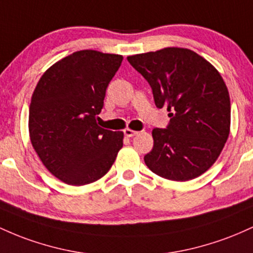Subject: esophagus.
Masks as SVG:
<instances>
[{"label":"esophagus","mask_w":253,"mask_h":253,"mask_svg":"<svg viewBox=\"0 0 253 253\" xmlns=\"http://www.w3.org/2000/svg\"><path fill=\"white\" fill-rule=\"evenodd\" d=\"M124 135H126V137H134L135 135H137V131H134V130L131 129H126L124 130Z\"/></svg>","instance_id":"1"}]
</instances>
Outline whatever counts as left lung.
Segmentation results:
<instances>
[{
    "instance_id": "8db88e82",
    "label": "left lung",
    "mask_w": 253,
    "mask_h": 253,
    "mask_svg": "<svg viewBox=\"0 0 253 253\" xmlns=\"http://www.w3.org/2000/svg\"><path fill=\"white\" fill-rule=\"evenodd\" d=\"M148 81L157 107H166V129H153L144 163L169 180L197 178L216 161L231 126V100L220 73L189 49L166 47L129 56Z\"/></svg>"
}]
</instances>
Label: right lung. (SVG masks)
I'll list each match as a JSON object with an SVG mask.
<instances>
[{"instance_id": "1", "label": "right lung", "mask_w": 253, "mask_h": 253, "mask_svg": "<svg viewBox=\"0 0 253 253\" xmlns=\"http://www.w3.org/2000/svg\"><path fill=\"white\" fill-rule=\"evenodd\" d=\"M123 56L76 51L46 70L30 104L32 146L49 171L69 185L104 177L123 147V132L98 126L110 81Z\"/></svg>"}]
</instances>
